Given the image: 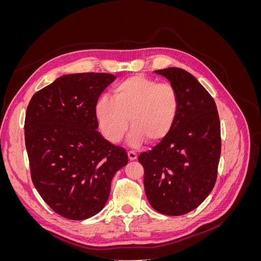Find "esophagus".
I'll list each match as a JSON object with an SVG mask.
<instances>
[{
    "instance_id": "34e87169",
    "label": "esophagus",
    "mask_w": 261,
    "mask_h": 261,
    "mask_svg": "<svg viewBox=\"0 0 261 261\" xmlns=\"http://www.w3.org/2000/svg\"><path fill=\"white\" fill-rule=\"evenodd\" d=\"M127 154H128V159L130 161H134V160L137 159V153L135 151H132V150H129V151L127 152Z\"/></svg>"
}]
</instances>
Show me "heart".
I'll use <instances>...</instances> for the list:
<instances>
[{
  "mask_svg": "<svg viewBox=\"0 0 261 261\" xmlns=\"http://www.w3.org/2000/svg\"><path fill=\"white\" fill-rule=\"evenodd\" d=\"M179 111V97L170 83H158L143 75L132 76L113 89V99L101 97L96 103L99 127L111 143H118L129 125V144L147 139L156 143L169 135Z\"/></svg>",
  "mask_w": 261,
  "mask_h": 261,
  "instance_id": "b5f03b06",
  "label": "heart"
}]
</instances>
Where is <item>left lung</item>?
<instances>
[{"label":"left lung","mask_w":261,"mask_h":261,"mask_svg":"<svg viewBox=\"0 0 261 261\" xmlns=\"http://www.w3.org/2000/svg\"><path fill=\"white\" fill-rule=\"evenodd\" d=\"M167 77L179 97L176 122L167 137L140 153L144 186L152 208L167 216L196 209L215 187L221 154L220 118L216 102L185 69L154 70Z\"/></svg>","instance_id":"1"}]
</instances>
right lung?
Listing matches in <instances>:
<instances>
[{
	"label": "right lung",
	"mask_w": 261,
	"mask_h": 261,
	"mask_svg": "<svg viewBox=\"0 0 261 261\" xmlns=\"http://www.w3.org/2000/svg\"><path fill=\"white\" fill-rule=\"evenodd\" d=\"M114 80L107 73L64 75L37 91L27 107L31 179L49 207L66 219L101 211L114 174L128 162L126 150L97 130L96 103Z\"/></svg>",
	"instance_id": "add662e5"
}]
</instances>
